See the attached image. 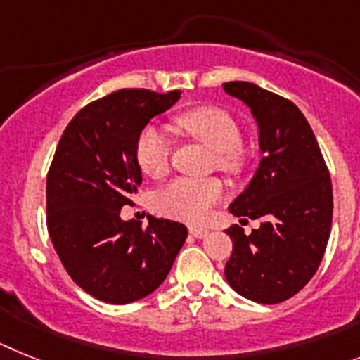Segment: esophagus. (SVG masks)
I'll return each instance as SVG.
<instances>
[{
  "label": "esophagus",
  "instance_id": "esophagus-1",
  "mask_svg": "<svg viewBox=\"0 0 360 360\" xmlns=\"http://www.w3.org/2000/svg\"><path fill=\"white\" fill-rule=\"evenodd\" d=\"M190 233H192L193 237H198V239H205V237L210 233V230H206V228L202 226H190Z\"/></svg>",
  "mask_w": 360,
  "mask_h": 360
}]
</instances>
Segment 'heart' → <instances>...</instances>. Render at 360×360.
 <instances>
[{
	"mask_svg": "<svg viewBox=\"0 0 360 360\" xmlns=\"http://www.w3.org/2000/svg\"><path fill=\"white\" fill-rule=\"evenodd\" d=\"M176 127L195 141L214 150V165L226 174H239L246 162L240 146V128L232 114L219 106H198L176 117ZM170 139L154 124L139 132L136 141V161L152 179L167 176L170 167ZM224 195V184L217 177L208 179H174L155 195V206L162 215L198 223L208 215L212 206Z\"/></svg>",
	"mask_w": 360,
	"mask_h": 360,
	"instance_id": "b5f03b06",
	"label": "heart"
}]
</instances>
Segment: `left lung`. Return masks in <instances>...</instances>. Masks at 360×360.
I'll list each match as a JSON object with an SVG mask.
<instances>
[{
  "instance_id": "1",
  "label": "left lung",
  "mask_w": 360,
  "mask_h": 360,
  "mask_svg": "<svg viewBox=\"0 0 360 360\" xmlns=\"http://www.w3.org/2000/svg\"><path fill=\"white\" fill-rule=\"evenodd\" d=\"M224 92L250 106L262 158L248 188L230 205L240 219H261L250 236L233 224L224 266L228 284L261 304H277L304 288L326 252L333 215L331 179L310 123L290 99L246 81Z\"/></svg>"
}]
</instances>
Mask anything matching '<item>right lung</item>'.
Listing matches in <instances>:
<instances>
[{"mask_svg": "<svg viewBox=\"0 0 360 360\" xmlns=\"http://www.w3.org/2000/svg\"><path fill=\"white\" fill-rule=\"evenodd\" d=\"M181 90L123 89L83 106L65 128L46 174V228L72 281L99 301L128 304L159 288L188 236L150 215L123 221L141 184L137 136Z\"/></svg>", "mask_w": 360, "mask_h": 360, "instance_id": "obj_1", "label": "right lung"}]
</instances>
